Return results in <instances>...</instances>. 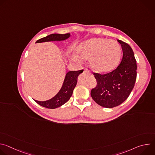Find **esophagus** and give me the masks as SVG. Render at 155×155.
<instances>
[{
	"label": "esophagus",
	"mask_w": 155,
	"mask_h": 155,
	"mask_svg": "<svg viewBox=\"0 0 155 155\" xmlns=\"http://www.w3.org/2000/svg\"><path fill=\"white\" fill-rule=\"evenodd\" d=\"M84 72H85V73H87V74H91L90 71H88V70H85V71H84Z\"/></svg>",
	"instance_id": "34e87169"
}]
</instances>
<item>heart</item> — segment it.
<instances>
[{"instance_id":"heart-1","label":"heart","mask_w":155,"mask_h":155,"mask_svg":"<svg viewBox=\"0 0 155 155\" xmlns=\"http://www.w3.org/2000/svg\"><path fill=\"white\" fill-rule=\"evenodd\" d=\"M72 54L74 60L83 62L89 60L91 68L97 73H108L114 70L119 63L121 48L117 41L95 37L83 41Z\"/></svg>"}]
</instances>
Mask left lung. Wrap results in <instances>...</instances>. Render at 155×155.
Here are the masks:
<instances>
[{"mask_svg":"<svg viewBox=\"0 0 155 155\" xmlns=\"http://www.w3.org/2000/svg\"><path fill=\"white\" fill-rule=\"evenodd\" d=\"M123 51V58L112 72L101 75L94 74L97 86L91 91L93 99L105 108L117 107L129 96L137 77V64L133 50L127 43L117 40Z\"/></svg>","mask_w":155,"mask_h":155,"instance_id":"1","label":"left lung"}]
</instances>
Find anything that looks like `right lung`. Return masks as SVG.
I'll return each mask as SVG.
<instances>
[{
  "label": "right lung",
  "mask_w": 155,
  "mask_h": 155,
  "mask_svg": "<svg viewBox=\"0 0 155 155\" xmlns=\"http://www.w3.org/2000/svg\"><path fill=\"white\" fill-rule=\"evenodd\" d=\"M71 37V34H53L45 37L38 40L36 43H43L46 41H61L67 40ZM83 72V70L78 71H69L65 75L62 87L59 92L51 99L45 101H39L34 99L40 105L48 108H56L62 106L67 102L72 95L73 91L77 83L78 75Z\"/></svg>",
  "instance_id": "1"
}]
</instances>
